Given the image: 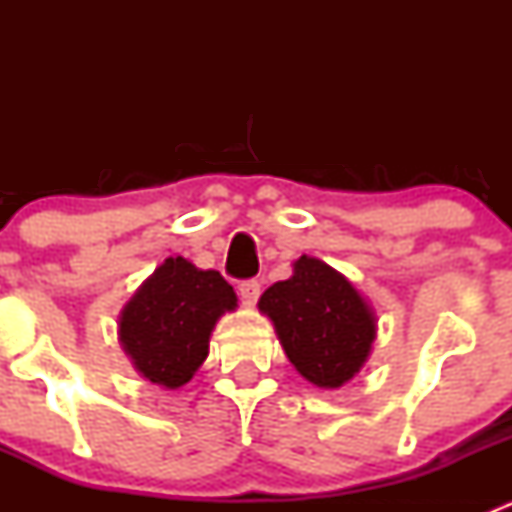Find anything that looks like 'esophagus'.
Returning a JSON list of instances; mask_svg holds the SVG:
<instances>
[{
  "label": "esophagus",
  "mask_w": 512,
  "mask_h": 512,
  "mask_svg": "<svg viewBox=\"0 0 512 512\" xmlns=\"http://www.w3.org/2000/svg\"><path fill=\"white\" fill-rule=\"evenodd\" d=\"M237 292H240V299L245 307H252V304L257 302V297H260V282L257 280H245L240 282V287H237Z\"/></svg>",
  "instance_id": "obj_1"
}]
</instances>
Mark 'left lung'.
Wrapping results in <instances>:
<instances>
[{
	"mask_svg": "<svg viewBox=\"0 0 512 512\" xmlns=\"http://www.w3.org/2000/svg\"><path fill=\"white\" fill-rule=\"evenodd\" d=\"M294 369L322 389H339L369 356L374 314L339 272L314 257L294 262V275L260 297Z\"/></svg>",
	"mask_w": 512,
	"mask_h": 512,
	"instance_id": "1",
	"label": "left lung"
}]
</instances>
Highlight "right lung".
I'll return each instance as SVG.
<instances>
[{
	"label": "right lung",
	"instance_id": "add662e5",
	"mask_svg": "<svg viewBox=\"0 0 512 512\" xmlns=\"http://www.w3.org/2000/svg\"><path fill=\"white\" fill-rule=\"evenodd\" d=\"M235 304V292L220 272L168 257L123 309L121 344L148 381L178 389L208 356L220 314Z\"/></svg>",
	"mask_w": 512,
	"mask_h": 512
}]
</instances>
